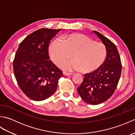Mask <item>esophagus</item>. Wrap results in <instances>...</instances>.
<instances>
[{
  "label": "esophagus",
  "instance_id": "34e87169",
  "mask_svg": "<svg viewBox=\"0 0 135 135\" xmlns=\"http://www.w3.org/2000/svg\"><path fill=\"white\" fill-rule=\"evenodd\" d=\"M63 74H64V75H65V76H70V75H72L73 74L67 73V72H63Z\"/></svg>",
  "mask_w": 135,
  "mask_h": 135
}]
</instances>
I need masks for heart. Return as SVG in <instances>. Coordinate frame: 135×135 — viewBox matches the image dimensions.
Here are the masks:
<instances>
[{"instance_id": "heart-1", "label": "heart", "mask_w": 135, "mask_h": 135, "mask_svg": "<svg viewBox=\"0 0 135 135\" xmlns=\"http://www.w3.org/2000/svg\"><path fill=\"white\" fill-rule=\"evenodd\" d=\"M61 39H56L51 43L49 53L53 61L58 65L69 59L72 53L73 60L60 65L62 69L89 73L96 70L104 62L107 49L103 43L78 33L65 34Z\"/></svg>"}]
</instances>
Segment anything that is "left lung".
I'll return each mask as SVG.
<instances>
[{
	"label": "left lung",
	"mask_w": 135,
	"mask_h": 135,
	"mask_svg": "<svg viewBox=\"0 0 135 135\" xmlns=\"http://www.w3.org/2000/svg\"><path fill=\"white\" fill-rule=\"evenodd\" d=\"M93 32L105 46L107 56L99 68L85 74L84 81L77 90L84 101L96 105L105 102L114 93L121 76L122 64L115 45L100 33Z\"/></svg>",
	"instance_id": "left-lung-1"
}]
</instances>
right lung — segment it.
Segmentation results:
<instances>
[{
	"label": "right lung",
	"mask_w": 135,
	"mask_h": 135,
	"mask_svg": "<svg viewBox=\"0 0 135 135\" xmlns=\"http://www.w3.org/2000/svg\"><path fill=\"white\" fill-rule=\"evenodd\" d=\"M61 30L41 28L27 36L13 61L14 76L25 95L35 101L47 99L57 90L62 71L49 60L50 41Z\"/></svg>",
	"instance_id": "add662e5"
}]
</instances>
